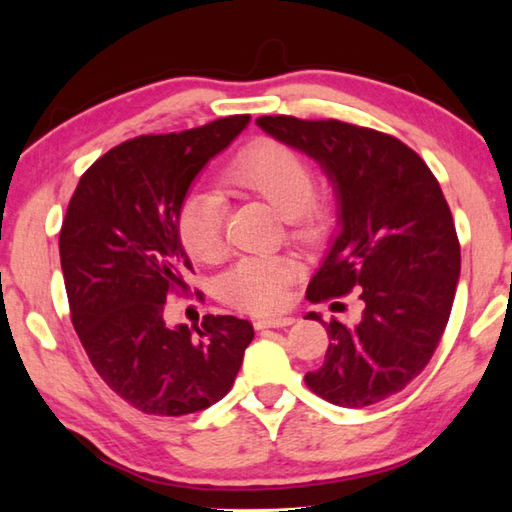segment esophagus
<instances>
[{"label":"esophagus","instance_id":"1","mask_svg":"<svg viewBox=\"0 0 512 512\" xmlns=\"http://www.w3.org/2000/svg\"><path fill=\"white\" fill-rule=\"evenodd\" d=\"M295 323L292 317H273V319H257L255 328L257 330H266V328H286V325Z\"/></svg>","mask_w":512,"mask_h":512}]
</instances>
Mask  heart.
<instances>
[{"instance_id":"1","label":"heart","mask_w":512,"mask_h":512,"mask_svg":"<svg viewBox=\"0 0 512 512\" xmlns=\"http://www.w3.org/2000/svg\"><path fill=\"white\" fill-rule=\"evenodd\" d=\"M226 187L257 195L286 217L292 235L312 242L323 231V213L314 202L317 178L299 151L277 140L262 138L248 145L224 171ZM224 200L213 191H198L184 202L178 235L184 250L198 262L222 257ZM297 262L288 255L244 257L228 270L222 295L239 310L255 314L275 312L286 301V288L297 275Z\"/></svg>"}]
</instances>
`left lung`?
<instances>
[{
	"instance_id": "left-lung-1",
	"label": "left lung",
	"mask_w": 512,
	"mask_h": 512,
	"mask_svg": "<svg viewBox=\"0 0 512 512\" xmlns=\"http://www.w3.org/2000/svg\"><path fill=\"white\" fill-rule=\"evenodd\" d=\"M257 125L317 162L336 195L339 231L308 299L358 286L363 301L354 325L325 323L328 352L306 383L332 405H376L427 367L447 328L460 279L449 204L424 160L394 136L332 118L262 116ZM308 317L321 321L317 312Z\"/></svg>"
}]
</instances>
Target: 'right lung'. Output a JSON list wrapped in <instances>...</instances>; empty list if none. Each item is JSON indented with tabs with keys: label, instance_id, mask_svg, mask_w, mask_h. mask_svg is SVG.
<instances>
[{
	"label": "right lung",
	"instance_id": "add662e5",
	"mask_svg": "<svg viewBox=\"0 0 512 512\" xmlns=\"http://www.w3.org/2000/svg\"><path fill=\"white\" fill-rule=\"evenodd\" d=\"M250 116L180 134L138 136L83 173L59 235L74 330L107 387L151 416H187L231 391L253 325L206 314L167 325L169 292L187 290L191 259L178 220L191 184Z\"/></svg>",
	"mask_w": 512,
	"mask_h": 512
}]
</instances>
